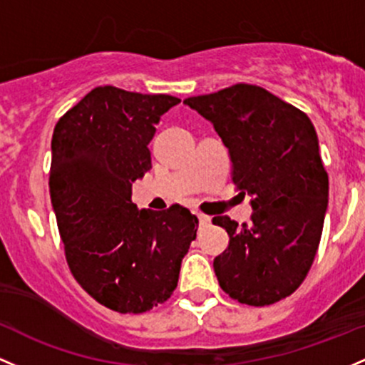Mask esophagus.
Returning a JSON list of instances; mask_svg holds the SVG:
<instances>
[{
  "label": "esophagus",
  "mask_w": 365,
  "mask_h": 365,
  "mask_svg": "<svg viewBox=\"0 0 365 365\" xmlns=\"http://www.w3.org/2000/svg\"><path fill=\"white\" fill-rule=\"evenodd\" d=\"M197 218H199V225H201V227H207L211 223L210 216H206V215H202V213H199Z\"/></svg>",
  "instance_id": "1"
}]
</instances>
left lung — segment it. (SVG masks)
<instances>
[{
  "label": "left lung",
  "mask_w": 365,
  "mask_h": 365,
  "mask_svg": "<svg viewBox=\"0 0 365 365\" xmlns=\"http://www.w3.org/2000/svg\"><path fill=\"white\" fill-rule=\"evenodd\" d=\"M183 103L213 124L228 149L232 180L251 195L250 223L213 218L230 237L213 262L220 287L244 305L280 302L305 280L327 211L329 178L314 124L305 112L255 85Z\"/></svg>",
  "instance_id": "obj_1"
}]
</instances>
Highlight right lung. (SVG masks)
Wrapping results in <instances>:
<instances>
[{
    "instance_id": "add662e5",
    "label": "right lung",
    "mask_w": 365,
    "mask_h": 365,
    "mask_svg": "<svg viewBox=\"0 0 365 365\" xmlns=\"http://www.w3.org/2000/svg\"><path fill=\"white\" fill-rule=\"evenodd\" d=\"M176 103L98 86L53 130L50 197L67 263L91 298L119 314H142L173 294L197 232L187 207L131 202V183L152 168L155 124Z\"/></svg>"
}]
</instances>
